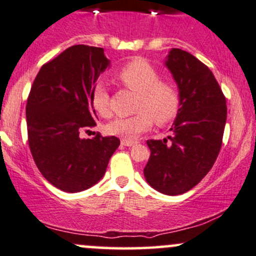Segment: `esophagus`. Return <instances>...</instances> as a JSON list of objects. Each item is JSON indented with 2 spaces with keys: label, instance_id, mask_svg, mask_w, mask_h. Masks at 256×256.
Segmentation results:
<instances>
[{
  "label": "esophagus",
  "instance_id": "esophagus-1",
  "mask_svg": "<svg viewBox=\"0 0 256 256\" xmlns=\"http://www.w3.org/2000/svg\"><path fill=\"white\" fill-rule=\"evenodd\" d=\"M121 144L126 147H131L134 144H136V141H128V140H121Z\"/></svg>",
  "mask_w": 256,
  "mask_h": 256
}]
</instances>
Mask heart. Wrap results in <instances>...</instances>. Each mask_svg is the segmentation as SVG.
<instances>
[{
  "label": "heart",
  "mask_w": 256,
  "mask_h": 256,
  "mask_svg": "<svg viewBox=\"0 0 256 256\" xmlns=\"http://www.w3.org/2000/svg\"><path fill=\"white\" fill-rule=\"evenodd\" d=\"M124 86L137 93L136 114L116 118L106 125L108 134L122 140L134 141L142 132L150 130L153 120L160 125L169 122L179 112L178 92L168 83L160 82L158 72L144 60H134L120 70L118 74ZM92 104L102 116L110 114V96L103 82L93 88Z\"/></svg>",
  "instance_id": "1"
}]
</instances>
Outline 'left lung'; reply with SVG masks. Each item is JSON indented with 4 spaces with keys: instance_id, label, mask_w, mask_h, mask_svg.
Here are the masks:
<instances>
[{
    "instance_id": "8db88e82",
    "label": "left lung",
    "mask_w": 256,
    "mask_h": 256,
    "mask_svg": "<svg viewBox=\"0 0 256 256\" xmlns=\"http://www.w3.org/2000/svg\"><path fill=\"white\" fill-rule=\"evenodd\" d=\"M164 66L179 90L180 106L172 136L148 140L146 182L164 195L189 192L214 166L227 120L226 98L211 70L182 49H170Z\"/></svg>"
}]
</instances>
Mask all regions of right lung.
Here are the masks:
<instances>
[{
    "label": "right lung",
    "mask_w": 256,
    "mask_h": 256,
    "mask_svg": "<svg viewBox=\"0 0 256 256\" xmlns=\"http://www.w3.org/2000/svg\"><path fill=\"white\" fill-rule=\"evenodd\" d=\"M109 67L103 48L74 45L45 64L32 86L26 108L29 147L42 176L62 192L96 185L120 144L115 136L80 137L96 126L92 92Z\"/></svg>",
    "instance_id": "obj_1"
}]
</instances>
